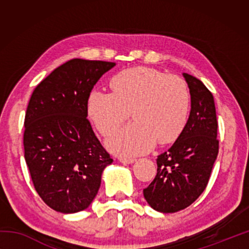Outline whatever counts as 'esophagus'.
<instances>
[{"label": "esophagus", "instance_id": "1", "mask_svg": "<svg viewBox=\"0 0 249 249\" xmlns=\"http://www.w3.org/2000/svg\"><path fill=\"white\" fill-rule=\"evenodd\" d=\"M120 161L122 163H133L135 161L134 158H127V157H120Z\"/></svg>", "mask_w": 249, "mask_h": 249}]
</instances>
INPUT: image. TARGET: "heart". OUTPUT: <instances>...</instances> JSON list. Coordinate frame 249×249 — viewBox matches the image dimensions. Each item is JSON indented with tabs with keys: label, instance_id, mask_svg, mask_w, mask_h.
I'll use <instances>...</instances> for the list:
<instances>
[{
	"label": "heart",
	"instance_id": "obj_1",
	"mask_svg": "<svg viewBox=\"0 0 249 249\" xmlns=\"http://www.w3.org/2000/svg\"><path fill=\"white\" fill-rule=\"evenodd\" d=\"M112 92L92 91L88 116L102 136H108L128 119H135L107 141L113 153L145 154L155 146L178 140L187 126L191 94L187 82L149 67L125 69L111 79Z\"/></svg>",
	"mask_w": 249,
	"mask_h": 249
}]
</instances>
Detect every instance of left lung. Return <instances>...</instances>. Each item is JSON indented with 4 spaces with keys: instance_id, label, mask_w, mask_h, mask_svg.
Instances as JSON below:
<instances>
[{
    "instance_id": "8db88e82",
    "label": "left lung",
    "mask_w": 249,
    "mask_h": 249,
    "mask_svg": "<svg viewBox=\"0 0 249 249\" xmlns=\"http://www.w3.org/2000/svg\"><path fill=\"white\" fill-rule=\"evenodd\" d=\"M191 94L187 126L169 149L157 158V175L144 189L154 210L175 213L190 206L208 185L218 154L217 119L213 95L202 81L183 73Z\"/></svg>"
}]
</instances>
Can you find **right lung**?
I'll return each instance as SVG.
<instances>
[{
  "label": "right lung",
  "mask_w": 249,
  "mask_h": 249,
  "mask_svg": "<svg viewBox=\"0 0 249 249\" xmlns=\"http://www.w3.org/2000/svg\"><path fill=\"white\" fill-rule=\"evenodd\" d=\"M115 62L71 59L33 91L24 121V157L36 192L61 213L86 210L113 159L87 119L94 84Z\"/></svg>",
  "instance_id": "1"
}]
</instances>
